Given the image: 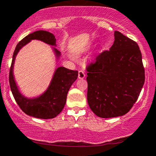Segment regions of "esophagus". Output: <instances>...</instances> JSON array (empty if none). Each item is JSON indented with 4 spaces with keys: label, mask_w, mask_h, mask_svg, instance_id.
<instances>
[{
    "label": "esophagus",
    "mask_w": 156,
    "mask_h": 156,
    "mask_svg": "<svg viewBox=\"0 0 156 156\" xmlns=\"http://www.w3.org/2000/svg\"><path fill=\"white\" fill-rule=\"evenodd\" d=\"M85 77H86V73H85V72L83 71V70H80V71L78 72V78H79V79H83Z\"/></svg>",
    "instance_id": "1"
}]
</instances>
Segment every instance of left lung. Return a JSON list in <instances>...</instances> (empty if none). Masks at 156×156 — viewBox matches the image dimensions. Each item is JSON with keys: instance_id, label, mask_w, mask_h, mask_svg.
I'll return each instance as SVG.
<instances>
[{"instance_id": "left-lung-1", "label": "left lung", "mask_w": 156, "mask_h": 156, "mask_svg": "<svg viewBox=\"0 0 156 156\" xmlns=\"http://www.w3.org/2000/svg\"><path fill=\"white\" fill-rule=\"evenodd\" d=\"M87 100L98 117L112 118L127 113L145 83V70L138 44L119 31L114 42L87 68Z\"/></svg>"}]
</instances>
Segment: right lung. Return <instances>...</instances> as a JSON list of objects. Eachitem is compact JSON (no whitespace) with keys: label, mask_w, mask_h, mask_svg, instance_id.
Returning a JSON list of instances; mask_svg holds the SVG:
<instances>
[{"label":"right lung","mask_w":156,"mask_h":156,"mask_svg":"<svg viewBox=\"0 0 156 156\" xmlns=\"http://www.w3.org/2000/svg\"><path fill=\"white\" fill-rule=\"evenodd\" d=\"M31 40H39L52 47L56 61H58L61 52L55 47L56 39L54 34L46 31H37L27 35L16 47L13 52L12 63L10 68L9 83L13 97L21 109L27 115L39 119H52L63 109L66 103L67 95L72 84L78 78V72L64 67L55 69L48 87L40 95L34 97H27L19 90L13 75L15 60L19 51Z\"/></svg>","instance_id":"add662e5"}]
</instances>
